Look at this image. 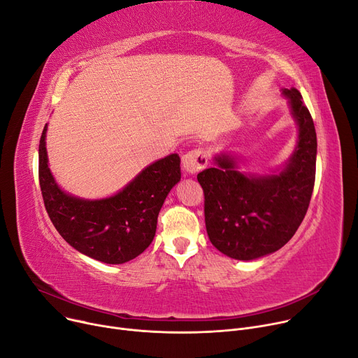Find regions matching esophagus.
Listing matches in <instances>:
<instances>
[{
	"instance_id": "1",
	"label": "esophagus",
	"mask_w": 358,
	"mask_h": 358,
	"mask_svg": "<svg viewBox=\"0 0 358 358\" xmlns=\"http://www.w3.org/2000/svg\"><path fill=\"white\" fill-rule=\"evenodd\" d=\"M182 163H183V168L186 172L189 173H198L199 171L205 169L206 164H208V156L205 153L203 149H192L187 153L183 155L182 157Z\"/></svg>"
}]
</instances>
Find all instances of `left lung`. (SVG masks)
<instances>
[{"instance_id":"left-lung-1","label":"left lung","mask_w":358,"mask_h":358,"mask_svg":"<svg viewBox=\"0 0 358 358\" xmlns=\"http://www.w3.org/2000/svg\"><path fill=\"white\" fill-rule=\"evenodd\" d=\"M298 142L278 175H248L234 157H215L198 173L205 195V224L212 245L229 258L251 261L272 254L294 236L304 219L315 182L317 134L310 110L296 89H285Z\"/></svg>"}]
</instances>
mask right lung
Wrapping results in <instances>:
<instances>
[{
  "mask_svg": "<svg viewBox=\"0 0 358 358\" xmlns=\"http://www.w3.org/2000/svg\"><path fill=\"white\" fill-rule=\"evenodd\" d=\"M44 126L38 148V179L44 206L59 234L74 250L104 264H123L152 243L159 210L180 180L176 153L143 169L123 190L106 199L71 196L54 180L47 160Z\"/></svg>",
  "mask_w": 358,
  "mask_h": 358,
  "instance_id": "right-lung-1",
  "label": "right lung"
}]
</instances>
